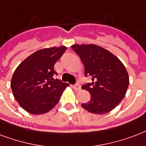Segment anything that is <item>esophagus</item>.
Returning <instances> with one entry per match:
<instances>
[{
	"label": "esophagus",
	"mask_w": 146,
	"mask_h": 146,
	"mask_svg": "<svg viewBox=\"0 0 146 146\" xmlns=\"http://www.w3.org/2000/svg\"><path fill=\"white\" fill-rule=\"evenodd\" d=\"M73 88L77 91H80V90H81V85H80L79 84H74V85L73 86Z\"/></svg>",
	"instance_id": "34e87169"
}]
</instances>
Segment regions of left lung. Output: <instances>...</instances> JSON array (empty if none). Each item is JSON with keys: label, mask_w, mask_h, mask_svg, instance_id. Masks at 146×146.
<instances>
[{"label": "left lung", "mask_w": 146, "mask_h": 146, "mask_svg": "<svg viewBox=\"0 0 146 146\" xmlns=\"http://www.w3.org/2000/svg\"><path fill=\"white\" fill-rule=\"evenodd\" d=\"M73 50L80 56L84 66L85 76L92 82L81 88L91 94L88 103L81 104L90 113L104 114L121 102L128 89V72L122 62L107 49L94 44H75Z\"/></svg>", "instance_id": "obj_1"}]
</instances>
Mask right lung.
Here are the masks:
<instances>
[{
	"mask_svg": "<svg viewBox=\"0 0 146 146\" xmlns=\"http://www.w3.org/2000/svg\"><path fill=\"white\" fill-rule=\"evenodd\" d=\"M67 49L65 46L38 50L24 59L14 71L11 81L13 97L26 111L46 113L57 104L69 85L55 80L54 65Z\"/></svg>",
	"mask_w": 146,
	"mask_h": 146,
	"instance_id": "add662e5",
	"label": "right lung"
}]
</instances>
